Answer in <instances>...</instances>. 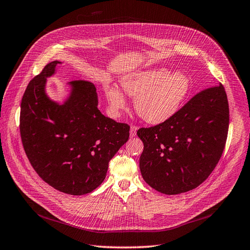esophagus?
<instances>
[{"mask_svg": "<svg viewBox=\"0 0 250 250\" xmlns=\"http://www.w3.org/2000/svg\"><path fill=\"white\" fill-rule=\"evenodd\" d=\"M136 132H137V126L136 125H131V127H130V136L131 137L136 136Z\"/></svg>", "mask_w": 250, "mask_h": 250, "instance_id": "esophagus-1", "label": "esophagus"}]
</instances>
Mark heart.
<instances>
[{
  "label": "heart",
  "instance_id": "1",
  "mask_svg": "<svg viewBox=\"0 0 250 250\" xmlns=\"http://www.w3.org/2000/svg\"><path fill=\"white\" fill-rule=\"evenodd\" d=\"M125 93L135 98V110L146 123L160 124L179 109L189 90V80L181 72L169 74L167 69L142 71L124 77ZM105 96L114 110L124 109L125 98L114 85H106Z\"/></svg>",
  "mask_w": 250,
  "mask_h": 250
}]
</instances>
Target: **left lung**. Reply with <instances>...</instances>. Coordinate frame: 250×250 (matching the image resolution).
<instances>
[{
  "label": "left lung",
  "instance_id": "left-lung-1",
  "mask_svg": "<svg viewBox=\"0 0 250 250\" xmlns=\"http://www.w3.org/2000/svg\"><path fill=\"white\" fill-rule=\"evenodd\" d=\"M228 126L227 95L219 84L199 92L163 123L141 127L139 167L145 181L166 195L198 188L222 156Z\"/></svg>",
  "mask_w": 250,
  "mask_h": 250
}]
</instances>
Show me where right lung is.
Returning <instances> with one entry per match:
<instances>
[{
	"label": "right lung",
	"instance_id": "obj_1",
	"mask_svg": "<svg viewBox=\"0 0 250 250\" xmlns=\"http://www.w3.org/2000/svg\"><path fill=\"white\" fill-rule=\"evenodd\" d=\"M58 63H47L28 83L20 133L27 158L42 179L65 194L81 196L103 183L110 160L129 139L130 125L103 115L95 85L85 81L70 82L72 92L63 104L49 99L46 78Z\"/></svg>",
	"mask_w": 250,
	"mask_h": 250
}]
</instances>
